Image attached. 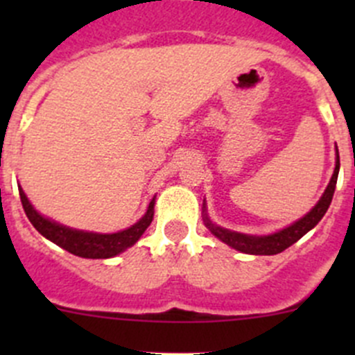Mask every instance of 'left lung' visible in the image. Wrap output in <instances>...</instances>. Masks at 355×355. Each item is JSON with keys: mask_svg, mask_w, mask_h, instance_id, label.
<instances>
[{"mask_svg": "<svg viewBox=\"0 0 355 355\" xmlns=\"http://www.w3.org/2000/svg\"><path fill=\"white\" fill-rule=\"evenodd\" d=\"M335 170L330 178V184L324 189L323 196L316 202V206L309 211V213L304 214L302 218H299L297 221L290 223L288 227L282 228V230L275 232L270 235H250V234H241V232L228 230V228L220 227V225L213 223L207 216L206 209V200L202 202V213H204V225L209 228L211 234L216 239H220L221 242H225L227 245H230L232 249L241 250L244 254H252V256H273V254L284 252L285 249H288L290 245L295 244L299 239H302L304 235L309 230H313L318 223L321 221V218L324 216V213L330 207L333 192L336 187V178H338V170H340V156H338V148L335 146Z\"/></svg>", "mask_w": 355, "mask_h": 355, "instance_id": "left-lung-1", "label": "left lung"}]
</instances>
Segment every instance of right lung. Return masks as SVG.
<instances>
[{
  "label": "right lung",
  "instance_id": "add662e5",
  "mask_svg": "<svg viewBox=\"0 0 355 355\" xmlns=\"http://www.w3.org/2000/svg\"><path fill=\"white\" fill-rule=\"evenodd\" d=\"M19 192L28 221L34 225V228L42 237L51 241L53 244L60 245L62 249L68 250L70 254H75L78 257H87V259H108V257H114L123 252V250H127L128 247L134 245L142 237V234L148 230V227L153 221V216H155L156 199L153 198L148 209H146L144 216L137 223L132 225V227L125 228V230L114 232V234H98V232L77 230V228L65 227V225L58 223V221L39 213L32 206L31 200L27 199V196H25L24 189L20 185Z\"/></svg>",
  "mask_w": 355,
  "mask_h": 355
}]
</instances>
